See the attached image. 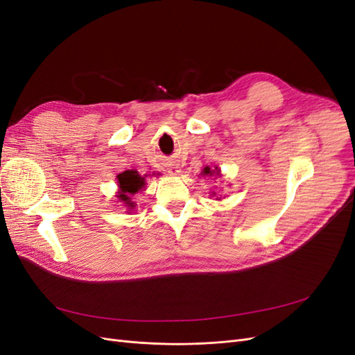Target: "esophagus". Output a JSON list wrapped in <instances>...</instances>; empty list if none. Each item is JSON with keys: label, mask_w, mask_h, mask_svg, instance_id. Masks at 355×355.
<instances>
[{"label": "esophagus", "mask_w": 355, "mask_h": 355, "mask_svg": "<svg viewBox=\"0 0 355 355\" xmlns=\"http://www.w3.org/2000/svg\"><path fill=\"white\" fill-rule=\"evenodd\" d=\"M167 171H168L170 175L176 176V175H179V173H180V168H179L178 166H175V164H170V166H168V168H167Z\"/></svg>", "instance_id": "obj_1"}]
</instances>
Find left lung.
I'll return each mask as SVG.
<instances>
[{"instance_id": "left-lung-1", "label": "left lung", "mask_w": 355, "mask_h": 355, "mask_svg": "<svg viewBox=\"0 0 355 355\" xmlns=\"http://www.w3.org/2000/svg\"><path fill=\"white\" fill-rule=\"evenodd\" d=\"M219 173H220V170L218 167H214V170H211L210 167H204L202 171H201L202 176H213V175L219 176ZM213 194H214V192H213Z\"/></svg>"}]
</instances>
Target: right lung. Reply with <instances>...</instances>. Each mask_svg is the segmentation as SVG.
Listing matches in <instances>:
<instances>
[{"label": "right lung", "mask_w": 355, "mask_h": 355, "mask_svg": "<svg viewBox=\"0 0 355 355\" xmlns=\"http://www.w3.org/2000/svg\"><path fill=\"white\" fill-rule=\"evenodd\" d=\"M116 179L118 187H120V192H118L116 197L125 204V207L135 209L132 196H135L137 191H141L145 187V178L139 175L136 170H125L118 175Z\"/></svg>", "instance_id": "right-lung-1"}]
</instances>
